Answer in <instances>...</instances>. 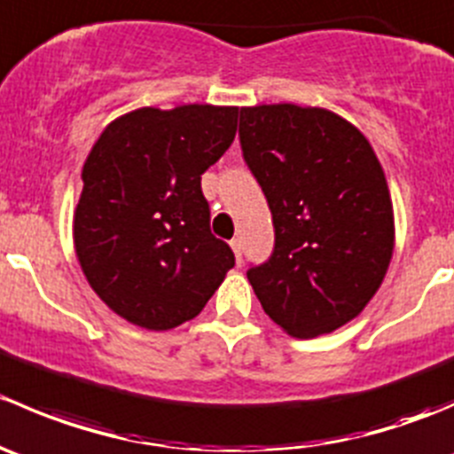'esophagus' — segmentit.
I'll list each match as a JSON object with an SVG mask.
<instances>
[{"label": "esophagus", "mask_w": 454, "mask_h": 454, "mask_svg": "<svg viewBox=\"0 0 454 454\" xmlns=\"http://www.w3.org/2000/svg\"><path fill=\"white\" fill-rule=\"evenodd\" d=\"M231 248H232V253H235V256H237V263H241V259H244V248H241V239H232L231 241Z\"/></svg>", "instance_id": "esophagus-1"}]
</instances>
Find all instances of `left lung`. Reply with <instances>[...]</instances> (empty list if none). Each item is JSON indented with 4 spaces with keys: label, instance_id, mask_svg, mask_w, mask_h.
<instances>
[{
    "label": "left lung",
    "instance_id": "left-lung-1",
    "mask_svg": "<svg viewBox=\"0 0 454 454\" xmlns=\"http://www.w3.org/2000/svg\"><path fill=\"white\" fill-rule=\"evenodd\" d=\"M241 153L274 223L268 261L248 268L261 308L296 338L329 333L378 292L393 254V206L373 149L327 109L239 112Z\"/></svg>",
    "mask_w": 454,
    "mask_h": 454
}]
</instances>
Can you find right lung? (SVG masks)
<instances>
[{"label":"right lung","mask_w":454,"mask_h":454,"mask_svg":"<svg viewBox=\"0 0 454 454\" xmlns=\"http://www.w3.org/2000/svg\"><path fill=\"white\" fill-rule=\"evenodd\" d=\"M237 107H142L100 134L83 167L74 248L91 290L140 327L195 318L235 265L210 232L201 173L235 140Z\"/></svg>","instance_id":"right-lung-1"}]
</instances>
